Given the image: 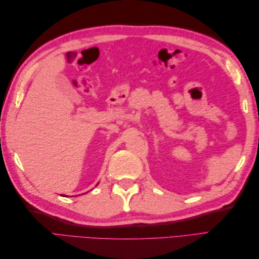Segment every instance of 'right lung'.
<instances>
[{
  "instance_id": "right-lung-1",
  "label": "right lung",
  "mask_w": 259,
  "mask_h": 259,
  "mask_svg": "<svg viewBox=\"0 0 259 259\" xmlns=\"http://www.w3.org/2000/svg\"><path fill=\"white\" fill-rule=\"evenodd\" d=\"M64 197H66V195H64Z\"/></svg>"
}]
</instances>
